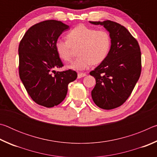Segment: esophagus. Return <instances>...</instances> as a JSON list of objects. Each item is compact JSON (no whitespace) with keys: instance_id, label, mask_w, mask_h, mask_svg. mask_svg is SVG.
I'll return each instance as SVG.
<instances>
[{"instance_id":"obj_1","label":"esophagus","mask_w":157,"mask_h":157,"mask_svg":"<svg viewBox=\"0 0 157 157\" xmlns=\"http://www.w3.org/2000/svg\"><path fill=\"white\" fill-rule=\"evenodd\" d=\"M86 75V74L84 73H79L78 74V78H83V77H85Z\"/></svg>"}]
</instances>
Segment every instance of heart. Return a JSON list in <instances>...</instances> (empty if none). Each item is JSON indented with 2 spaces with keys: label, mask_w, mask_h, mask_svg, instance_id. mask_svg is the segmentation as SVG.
<instances>
[{
  "label": "heart",
  "mask_w": 157,
  "mask_h": 157,
  "mask_svg": "<svg viewBox=\"0 0 157 157\" xmlns=\"http://www.w3.org/2000/svg\"><path fill=\"white\" fill-rule=\"evenodd\" d=\"M111 46V36L107 31L79 25L68 33L67 40H57L55 50L61 59L69 62L73 57L74 49L78 48L79 57L68 68L83 71L92 64L98 65L104 62Z\"/></svg>",
  "instance_id": "b5f03b06"
}]
</instances>
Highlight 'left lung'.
<instances>
[{"label": "left lung", "instance_id": "obj_1", "mask_svg": "<svg viewBox=\"0 0 157 157\" xmlns=\"http://www.w3.org/2000/svg\"><path fill=\"white\" fill-rule=\"evenodd\" d=\"M102 25L111 36L109 53L90 75L96 84L92 99L98 107L112 109L120 107L131 95L141 72V53L139 43L129 32L111 21H89Z\"/></svg>", "mask_w": 157, "mask_h": 157}]
</instances>
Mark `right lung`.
Returning <instances> with one entry per match:
<instances>
[{
	"label": "right lung",
	"instance_id": "obj_1",
	"mask_svg": "<svg viewBox=\"0 0 157 157\" xmlns=\"http://www.w3.org/2000/svg\"><path fill=\"white\" fill-rule=\"evenodd\" d=\"M68 29L69 26L62 21H42L28 29L18 46L21 80L32 99L48 108L64 100L68 84L78 77L71 69L62 72L55 71L63 66L55 43Z\"/></svg>",
	"mask_w": 157,
	"mask_h": 157
}]
</instances>
